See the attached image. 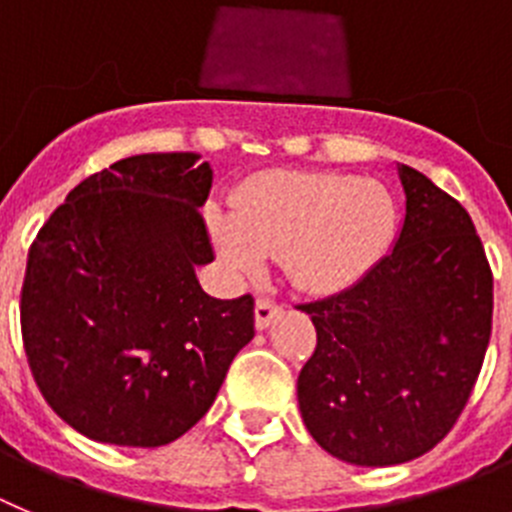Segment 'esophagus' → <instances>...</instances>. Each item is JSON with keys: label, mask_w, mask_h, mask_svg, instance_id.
I'll use <instances>...</instances> for the list:
<instances>
[{"label": "esophagus", "mask_w": 512, "mask_h": 512, "mask_svg": "<svg viewBox=\"0 0 512 512\" xmlns=\"http://www.w3.org/2000/svg\"><path fill=\"white\" fill-rule=\"evenodd\" d=\"M280 313V306L273 301V298L260 296L255 303V324L257 329H267V326L273 324V319Z\"/></svg>", "instance_id": "1"}]
</instances>
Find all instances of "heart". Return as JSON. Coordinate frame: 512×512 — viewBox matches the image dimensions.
Instances as JSON below:
<instances>
[{"mask_svg":"<svg viewBox=\"0 0 512 512\" xmlns=\"http://www.w3.org/2000/svg\"><path fill=\"white\" fill-rule=\"evenodd\" d=\"M209 222L229 265L250 270L280 255L298 288L326 293L385 255L398 206L382 183L347 173H270L239 191L234 216L211 211Z\"/></svg>","mask_w":512,"mask_h":512,"instance_id":"heart-1","label":"heart"}]
</instances>
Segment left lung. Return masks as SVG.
<instances>
[{
    "label": "left lung",
    "instance_id": "left-lung-1",
    "mask_svg": "<svg viewBox=\"0 0 512 512\" xmlns=\"http://www.w3.org/2000/svg\"><path fill=\"white\" fill-rule=\"evenodd\" d=\"M398 176L393 250L342 293L298 306L316 326L298 375L303 423L359 467L411 462L449 434L492 331V270L469 214L418 170Z\"/></svg>",
    "mask_w": 512,
    "mask_h": 512
}]
</instances>
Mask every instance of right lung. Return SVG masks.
<instances>
[{"mask_svg": "<svg viewBox=\"0 0 512 512\" xmlns=\"http://www.w3.org/2000/svg\"><path fill=\"white\" fill-rule=\"evenodd\" d=\"M196 153L117 160L78 183L27 255L22 342L40 393L101 444L163 446L206 416L255 336V298L206 296Z\"/></svg>", "mask_w": 512, "mask_h": 512, "instance_id": "add662e5", "label": "right lung"}]
</instances>
